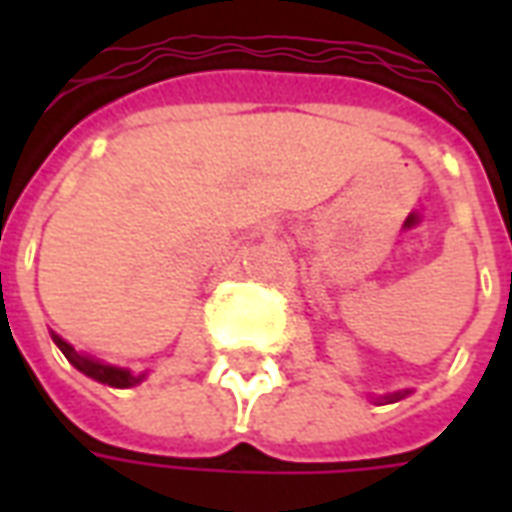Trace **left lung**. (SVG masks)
<instances>
[{"label": "left lung", "mask_w": 512, "mask_h": 512, "mask_svg": "<svg viewBox=\"0 0 512 512\" xmlns=\"http://www.w3.org/2000/svg\"><path fill=\"white\" fill-rule=\"evenodd\" d=\"M408 392H395V395H386L384 403H395V400H400V397H406Z\"/></svg>", "instance_id": "obj_1"}]
</instances>
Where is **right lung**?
<instances>
[{
  "mask_svg": "<svg viewBox=\"0 0 512 512\" xmlns=\"http://www.w3.org/2000/svg\"><path fill=\"white\" fill-rule=\"evenodd\" d=\"M54 343L60 345V351L65 354V359L71 362L76 370H82L84 376L95 378L98 384H109V386H117V389H128V386L139 384L142 378H145V373H139V376H134L131 370H123V367H112V365H104V362H95V359H90V356H82L73 345H68L62 337H57L54 334Z\"/></svg>",
  "mask_w": 512,
  "mask_h": 512,
  "instance_id": "right-lung-1",
  "label": "right lung"
}]
</instances>
